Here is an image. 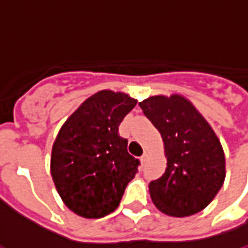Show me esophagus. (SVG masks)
Masks as SVG:
<instances>
[{
    "label": "esophagus",
    "instance_id": "1",
    "mask_svg": "<svg viewBox=\"0 0 248 248\" xmlns=\"http://www.w3.org/2000/svg\"><path fill=\"white\" fill-rule=\"evenodd\" d=\"M140 160H141L142 164H145V162H146V160H148V153L145 152V153L142 154V157H141V158H140Z\"/></svg>",
    "mask_w": 248,
    "mask_h": 248
}]
</instances>
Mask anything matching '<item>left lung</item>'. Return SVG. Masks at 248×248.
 Listing matches in <instances>:
<instances>
[{
    "label": "left lung",
    "mask_w": 248,
    "mask_h": 248,
    "mask_svg": "<svg viewBox=\"0 0 248 248\" xmlns=\"http://www.w3.org/2000/svg\"><path fill=\"white\" fill-rule=\"evenodd\" d=\"M143 114L164 141L165 173L149 184L162 214L184 217L204 209L226 178L219 138L196 107L181 95H155L140 102Z\"/></svg>",
    "instance_id": "obj_1"
}]
</instances>
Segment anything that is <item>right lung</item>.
<instances>
[{
    "label": "right lung",
    "mask_w": 248,
    "mask_h": 248,
    "mask_svg": "<svg viewBox=\"0 0 248 248\" xmlns=\"http://www.w3.org/2000/svg\"><path fill=\"white\" fill-rule=\"evenodd\" d=\"M137 100L102 90L83 102L53 142L51 174L62 200L76 215L99 219L118 208L140 161L118 127Z\"/></svg>",
    "instance_id": "add662e5"
}]
</instances>
